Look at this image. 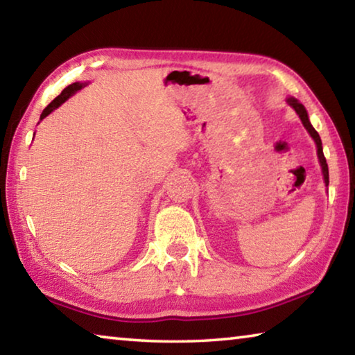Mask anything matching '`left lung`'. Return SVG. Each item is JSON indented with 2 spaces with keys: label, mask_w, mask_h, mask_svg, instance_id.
<instances>
[{
  "label": "left lung",
  "mask_w": 355,
  "mask_h": 355,
  "mask_svg": "<svg viewBox=\"0 0 355 355\" xmlns=\"http://www.w3.org/2000/svg\"><path fill=\"white\" fill-rule=\"evenodd\" d=\"M286 101H288V105L293 106V110L297 112V116L300 117V120H302V123H304L305 130L309 131L310 136L313 137V141L316 142V148H318V158H320V163H321V167H322L324 183L329 184V167H327L326 158H324V153H322V142H321V137H320V135H318V131H316L313 127H311V123H310V120H309V114H307V111H305L304 105H300L299 101H297L296 98H293V97H290V98H288Z\"/></svg>",
  "instance_id": "obj_1"
}]
</instances>
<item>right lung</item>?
Listing matches in <instances>:
<instances>
[{
	"mask_svg": "<svg viewBox=\"0 0 355 355\" xmlns=\"http://www.w3.org/2000/svg\"><path fill=\"white\" fill-rule=\"evenodd\" d=\"M84 86H86V84H84V83H73V84H70V86L65 87L64 91L61 92V95H58V97H56L55 100H53L51 103L45 107L44 112L40 114V120H42V119H45V117L48 116V114H50L51 111H55L58 106H61L65 100L70 98L71 95H73L75 92L80 91V89H83Z\"/></svg>",
	"mask_w": 355,
	"mask_h": 355,
	"instance_id": "right-lung-1",
	"label": "right lung"
}]
</instances>
